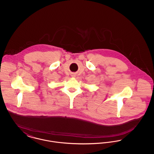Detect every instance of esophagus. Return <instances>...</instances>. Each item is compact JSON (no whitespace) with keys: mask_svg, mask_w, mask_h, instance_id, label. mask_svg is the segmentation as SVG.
<instances>
[{"mask_svg":"<svg viewBox=\"0 0 154 154\" xmlns=\"http://www.w3.org/2000/svg\"><path fill=\"white\" fill-rule=\"evenodd\" d=\"M72 76H73L74 77V75H72Z\"/></svg>","mask_w":154,"mask_h":154,"instance_id":"esophagus-1","label":"esophagus"}]
</instances>
